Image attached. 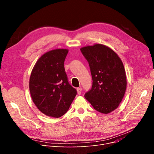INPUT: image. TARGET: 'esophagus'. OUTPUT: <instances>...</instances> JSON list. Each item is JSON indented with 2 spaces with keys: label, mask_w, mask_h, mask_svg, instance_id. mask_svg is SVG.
Masks as SVG:
<instances>
[{
  "label": "esophagus",
  "mask_w": 154,
  "mask_h": 154,
  "mask_svg": "<svg viewBox=\"0 0 154 154\" xmlns=\"http://www.w3.org/2000/svg\"><path fill=\"white\" fill-rule=\"evenodd\" d=\"M77 92H78V94H81L82 88H77Z\"/></svg>",
  "instance_id": "obj_1"
}]
</instances>
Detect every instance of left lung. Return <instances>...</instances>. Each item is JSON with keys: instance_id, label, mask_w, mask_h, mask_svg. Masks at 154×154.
Here are the masks:
<instances>
[{"instance_id": "1", "label": "left lung", "mask_w": 154, "mask_h": 154, "mask_svg": "<svg viewBox=\"0 0 154 154\" xmlns=\"http://www.w3.org/2000/svg\"><path fill=\"white\" fill-rule=\"evenodd\" d=\"M88 61L92 78V88L85 99L102 114L116 110L127 88V77L122 60L107 46L96 44L80 49Z\"/></svg>"}]
</instances>
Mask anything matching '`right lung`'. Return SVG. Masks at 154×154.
Masks as SVG:
<instances>
[{
  "label": "right lung",
  "mask_w": 154,
  "mask_h": 154,
  "mask_svg": "<svg viewBox=\"0 0 154 154\" xmlns=\"http://www.w3.org/2000/svg\"><path fill=\"white\" fill-rule=\"evenodd\" d=\"M68 51L57 49L44 54L37 60L29 78L32 101L41 112L53 118L66 114L77 94L65 71Z\"/></svg>",
  "instance_id": "right-lung-1"
}]
</instances>
